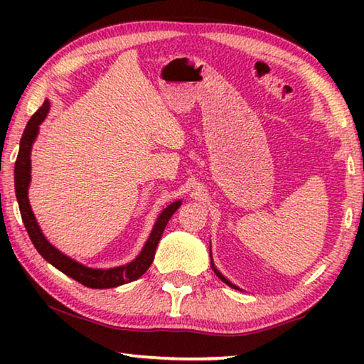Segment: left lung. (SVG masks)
<instances>
[{"mask_svg": "<svg viewBox=\"0 0 364 364\" xmlns=\"http://www.w3.org/2000/svg\"><path fill=\"white\" fill-rule=\"evenodd\" d=\"M210 258H212V252H210ZM210 263H212V269L215 271V274H217V276H218V278H220L221 281H223V282H225V284H228V286H230V287H232V289H239L237 286H234V284H232V282H230V281H228V279L225 278V276H223V274H221V273H220V271H218L217 268H215V264H213V260H210Z\"/></svg>", "mask_w": 364, "mask_h": 364, "instance_id": "obj_1", "label": "left lung"}]
</instances>
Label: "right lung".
<instances>
[{"instance_id":"obj_1","label":"right lung","mask_w":364,"mask_h":364,"mask_svg":"<svg viewBox=\"0 0 364 364\" xmlns=\"http://www.w3.org/2000/svg\"><path fill=\"white\" fill-rule=\"evenodd\" d=\"M49 112V101L46 100L43 102V106L36 110L32 115V119L28 120L26 130L21 138V147H19V156L16 160V168H14V184H16V197L19 202L22 221L26 225V230L30 236V241L35 245V249L38 250V254L45 258L46 262L53 264L54 268L63 271L64 274L70 276L72 279L78 281L80 284L91 289H110L117 287L127 282H132L143 276L147 269H149L151 263L156 255L157 244L162 237L165 226H167L168 220L171 218L178 208L181 205V200H176L173 204H170L167 208H164V212L159 215V218L154 225L151 236L147 239L141 254L134 258L133 262L122 264V267L109 268V269H95L88 268L85 264L72 260L70 257L64 255L63 252H59L53 244H49L45 234L41 232L36 218L32 212L28 202V184H30V152H32V144L38 134L40 123L46 119Z\"/></svg>"}]
</instances>
